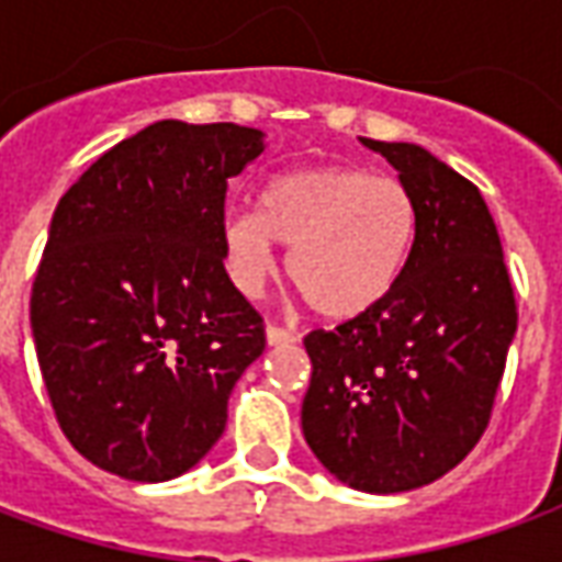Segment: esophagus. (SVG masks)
<instances>
[{
  "mask_svg": "<svg viewBox=\"0 0 562 562\" xmlns=\"http://www.w3.org/2000/svg\"><path fill=\"white\" fill-rule=\"evenodd\" d=\"M265 337H268V346H289V342L297 340L292 330L280 328V325H268V328H265Z\"/></svg>",
  "mask_w": 562,
  "mask_h": 562,
  "instance_id": "obj_1",
  "label": "esophagus"
}]
</instances>
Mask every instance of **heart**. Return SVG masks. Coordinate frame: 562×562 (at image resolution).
<instances>
[{
	"mask_svg": "<svg viewBox=\"0 0 562 562\" xmlns=\"http://www.w3.org/2000/svg\"><path fill=\"white\" fill-rule=\"evenodd\" d=\"M413 192L364 168L282 173L261 192V213L232 210L222 256L232 282L256 297L277 273L273 244L289 249L285 270L306 304L325 318H355L397 285L415 240Z\"/></svg>",
	"mask_w": 562,
	"mask_h": 562,
	"instance_id": "b5f03b06",
	"label": "heart"
}]
</instances>
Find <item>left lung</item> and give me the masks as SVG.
<instances>
[{"mask_svg":"<svg viewBox=\"0 0 562 562\" xmlns=\"http://www.w3.org/2000/svg\"><path fill=\"white\" fill-rule=\"evenodd\" d=\"M361 140L397 168L418 225L382 304L306 334L301 424L342 484L401 494L454 470L482 439L518 304L482 192L418 144Z\"/></svg>","mask_w":562,"mask_h":562,"instance_id":"1","label":"left lung"}]
</instances>
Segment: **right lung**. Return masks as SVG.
Masks as SVG:
<instances>
[{
    "label": "right lung",
    "mask_w": 562,
    "mask_h": 562,
    "mask_svg": "<svg viewBox=\"0 0 562 562\" xmlns=\"http://www.w3.org/2000/svg\"><path fill=\"white\" fill-rule=\"evenodd\" d=\"M261 153L258 128L161 120L59 198L32 337L56 422L99 470L168 482L225 430L234 382L265 352L225 273V192Z\"/></svg>",
    "instance_id": "right-lung-1"
}]
</instances>
